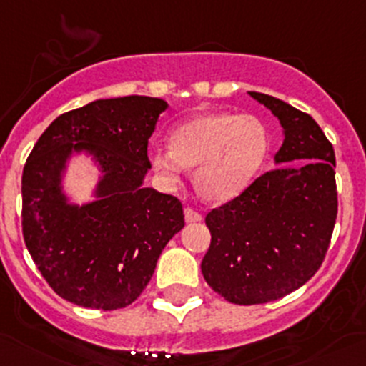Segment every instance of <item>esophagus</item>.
<instances>
[{
  "mask_svg": "<svg viewBox=\"0 0 366 366\" xmlns=\"http://www.w3.org/2000/svg\"><path fill=\"white\" fill-rule=\"evenodd\" d=\"M201 219L203 217H201L199 212H196L194 208H190V207L185 208V221L187 222H199Z\"/></svg>",
  "mask_w": 366,
  "mask_h": 366,
  "instance_id": "esophagus-1",
  "label": "esophagus"
}]
</instances>
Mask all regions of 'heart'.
<instances>
[{
    "label": "heart",
    "mask_w": 366,
    "mask_h": 366,
    "mask_svg": "<svg viewBox=\"0 0 366 366\" xmlns=\"http://www.w3.org/2000/svg\"><path fill=\"white\" fill-rule=\"evenodd\" d=\"M269 152V133L260 118L228 111L204 113L170 133V149L151 156L165 185H177L185 167H197L196 189L204 199L224 203L253 183Z\"/></svg>",
    "instance_id": "1"
}]
</instances>
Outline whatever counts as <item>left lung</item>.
<instances>
[{
    "label": "left lung",
    "instance_id": "obj_1",
    "mask_svg": "<svg viewBox=\"0 0 366 366\" xmlns=\"http://www.w3.org/2000/svg\"><path fill=\"white\" fill-rule=\"evenodd\" d=\"M278 118L274 169L208 212L204 280L224 300L266 304L304 285L322 266L337 215L332 144L320 125L274 97L249 92Z\"/></svg>",
    "mask_w": 366,
    "mask_h": 366
}]
</instances>
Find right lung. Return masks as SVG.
Returning a JSON list of instances; mask_svg holds the SVG:
<instances>
[{
    "label": "right lung",
    "instance_id": "right-lung-1",
    "mask_svg": "<svg viewBox=\"0 0 366 366\" xmlns=\"http://www.w3.org/2000/svg\"><path fill=\"white\" fill-rule=\"evenodd\" d=\"M169 104L100 99L55 118L23 169V237L37 269L64 300L114 311L133 304L167 242L185 226L177 197L144 187L149 138ZM86 152L101 170L95 202L67 203L61 176Z\"/></svg>",
    "mask_w": 366,
    "mask_h": 366
}]
</instances>
